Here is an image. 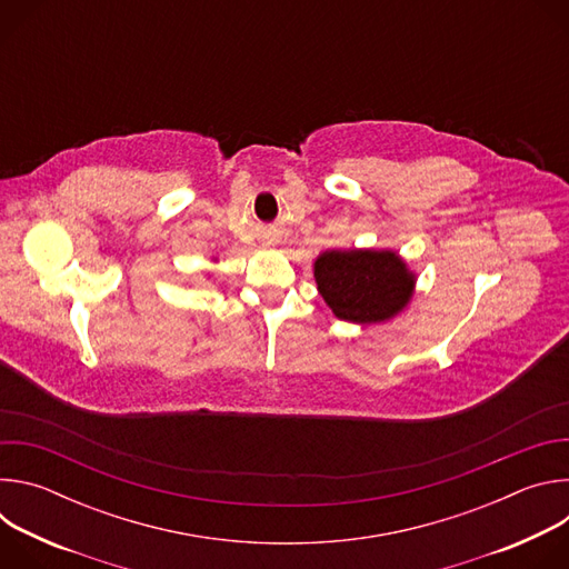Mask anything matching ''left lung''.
<instances>
[{"label": "left lung", "mask_w": 569, "mask_h": 569, "mask_svg": "<svg viewBox=\"0 0 569 569\" xmlns=\"http://www.w3.org/2000/svg\"><path fill=\"white\" fill-rule=\"evenodd\" d=\"M317 292L338 319L387 323L410 306L417 272L396 250H327L312 263Z\"/></svg>", "instance_id": "8db88e82"}]
</instances>
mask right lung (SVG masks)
Returning <instances> with one entry per match:
<instances>
[{"label": "right lung", "mask_w": 569, "mask_h": 569, "mask_svg": "<svg viewBox=\"0 0 569 569\" xmlns=\"http://www.w3.org/2000/svg\"><path fill=\"white\" fill-rule=\"evenodd\" d=\"M211 261H213V263H216V261H218V259H216V257H213V259H211Z\"/></svg>", "instance_id": "1"}]
</instances>
